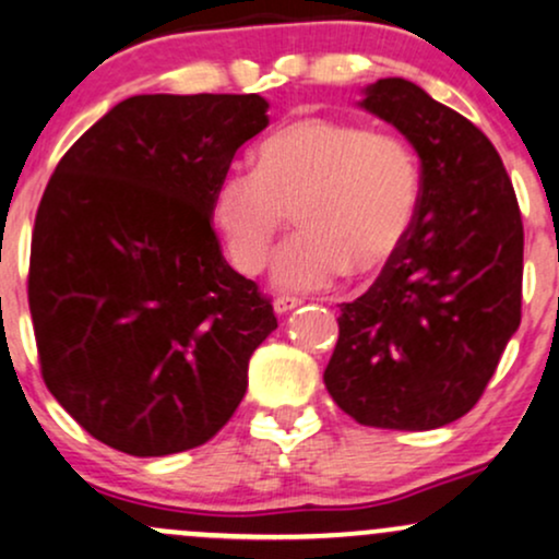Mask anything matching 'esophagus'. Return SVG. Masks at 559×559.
<instances>
[{"instance_id": "34e87169", "label": "esophagus", "mask_w": 559, "mask_h": 559, "mask_svg": "<svg viewBox=\"0 0 559 559\" xmlns=\"http://www.w3.org/2000/svg\"><path fill=\"white\" fill-rule=\"evenodd\" d=\"M300 300L298 298H290V295H280V298H274V313H287L293 311V308H298Z\"/></svg>"}]
</instances>
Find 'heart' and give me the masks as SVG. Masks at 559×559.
<instances>
[{
  "label": "heart",
  "instance_id": "b5f03b06",
  "mask_svg": "<svg viewBox=\"0 0 559 559\" xmlns=\"http://www.w3.org/2000/svg\"><path fill=\"white\" fill-rule=\"evenodd\" d=\"M418 195V164L403 138L300 117L261 143L255 169H229L216 182L212 219L235 269L259 274L295 212L304 233L282 248L274 282L319 290L347 269L382 272L408 240Z\"/></svg>",
  "mask_w": 559,
  "mask_h": 559
}]
</instances>
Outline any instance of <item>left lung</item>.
Here are the masks:
<instances>
[{"instance_id": "1", "label": "left lung", "mask_w": 559, "mask_h": 559, "mask_svg": "<svg viewBox=\"0 0 559 559\" xmlns=\"http://www.w3.org/2000/svg\"><path fill=\"white\" fill-rule=\"evenodd\" d=\"M360 107L418 151L421 195L400 253L340 306L324 384L364 426L437 429L474 408L521 326V209L489 138L416 83L382 78Z\"/></svg>"}]
</instances>
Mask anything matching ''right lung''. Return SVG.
<instances>
[{
	"label": "right lung",
	"instance_id": "right-lung-1",
	"mask_svg": "<svg viewBox=\"0 0 559 559\" xmlns=\"http://www.w3.org/2000/svg\"><path fill=\"white\" fill-rule=\"evenodd\" d=\"M259 94H143L109 109L49 177L31 240L41 377L109 448L159 457L209 442L277 330L222 255L212 195L269 124Z\"/></svg>",
	"mask_w": 559,
	"mask_h": 559
}]
</instances>
